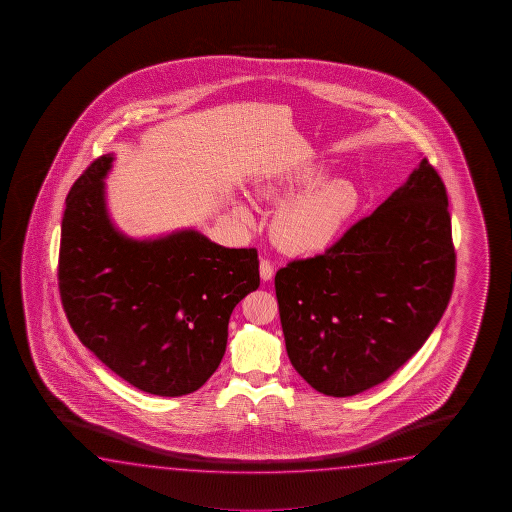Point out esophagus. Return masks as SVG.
I'll list each match as a JSON object with an SVG mask.
<instances>
[{
  "instance_id": "obj_1",
  "label": "esophagus",
  "mask_w": 512,
  "mask_h": 512,
  "mask_svg": "<svg viewBox=\"0 0 512 512\" xmlns=\"http://www.w3.org/2000/svg\"><path fill=\"white\" fill-rule=\"evenodd\" d=\"M260 276L263 281H270L272 279V276H274V265L270 263V260H263L260 261Z\"/></svg>"
}]
</instances>
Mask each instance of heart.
Wrapping results in <instances>:
<instances>
[{
	"label": "heart",
	"instance_id": "b5f03b06",
	"mask_svg": "<svg viewBox=\"0 0 512 512\" xmlns=\"http://www.w3.org/2000/svg\"><path fill=\"white\" fill-rule=\"evenodd\" d=\"M324 175L321 166H301L260 182L256 188L263 199H279L306 188L286 200L272 224L276 242L288 254L306 256L326 251L358 209L360 195L355 186L342 179L322 181ZM234 211L243 222H251V209L245 204H236Z\"/></svg>",
	"mask_w": 512,
	"mask_h": 512
}]
</instances>
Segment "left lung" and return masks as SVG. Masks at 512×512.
<instances>
[{
  "label": "left lung",
  "instance_id": "left-lung-1",
  "mask_svg": "<svg viewBox=\"0 0 512 512\" xmlns=\"http://www.w3.org/2000/svg\"><path fill=\"white\" fill-rule=\"evenodd\" d=\"M455 281L448 195L426 159L324 254L276 274L286 353L313 389L355 396L416 355Z\"/></svg>",
  "mask_w": 512,
  "mask_h": 512
}]
</instances>
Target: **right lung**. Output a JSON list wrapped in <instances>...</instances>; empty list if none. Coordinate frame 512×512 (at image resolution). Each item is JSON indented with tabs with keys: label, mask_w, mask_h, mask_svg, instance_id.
<instances>
[{
	"label": "right lung",
	"mask_w": 512,
	"mask_h": 512,
	"mask_svg": "<svg viewBox=\"0 0 512 512\" xmlns=\"http://www.w3.org/2000/svg\"><path fill=\"white\" fill-rule=\"evenodd\" d=\"M113 161V154L98 157L68 193L62 306L80 342L125 382L184 396L222 362L234 306L260 286L258 252L227 249L195 229L125 236L105 202Z\"/></svg>",
	"instance_id": "add662e5"
}]
</instances>
